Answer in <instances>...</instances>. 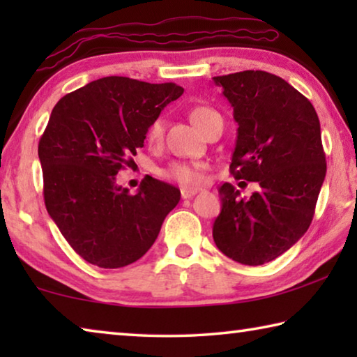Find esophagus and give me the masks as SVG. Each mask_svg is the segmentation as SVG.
<instances>
[{
    "mask_svg": "<svg viewBox=\"0 0 357 357\" xmlns=\"http://www.w3.org/2000/svg\"><path fill=\"white\" fill-rule=\"evenodd\" d=\"M197 193V189H189V187H183L181 189V197L183 198H192Z\"/></svg>",
    "mask_w": 357,
    "mask_h": 357,
    "instance_id": "obj_1",
    "label": "esophagus"
}]
</instances>
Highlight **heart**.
I'll use <instances>...</instances> for the list:
<instances>
[{
  "label": "heart",
  "mask_w": 357,
  "mask_h": 357,
  "mask_svg": "<svg viewBox=\"0 0 357 357\" xmlns=\"http://www.w3.org/2000/svg\"><path fill=\"white\" fill-rule=\"evenodd\" d=\"M214 113V110H211L208 107H195L190 112V119L193 121V124L197 126L198 129L203 130L204 124H206V119ZM164 128H165V121L162 116H157L153 119V123L148 126L146 129V140L149 143H159L164 137ZM165 178L178 181L179 184L184 185H198L203 181V172L200 165L195 164H187V162H174V164L168 165L164 172H162Z\"/></svg>",
  "instance_id": "obj_1"
}]
</instances>
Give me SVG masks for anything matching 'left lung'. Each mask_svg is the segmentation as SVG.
<instances>
[{
  "mask_svg": "<svg viewBox=\"0 0 357 357\" xmlns=\"http://www.w3.org/2000/svg\"><path fill=\"white\" fill-rule=\"evenodd\" d=\"M233 107L234 179L258 183L249 200L225 183L213 227L215 245L241 264L259 266L285 253L309 229L326 176L321 129L310 100L264 70L214 77Z\"/></svg>",
  "mask_w": 357,
  "mask_h": 357,
  "instance_id": "obj_1",
  "label": "left lung"
}]
</instances>
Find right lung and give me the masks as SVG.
Masks as SVG:
<instances>
[{"label": "right lung", "instance_id": "1", "mask_svg": "<svg viewBox=\"0 0 357 357\" xmlns=\"http://www.w3.org/2000/svg\"><path fill=\"white\" fill-rule=\"evenodd\" d=\"M184 88L104 77L66 94L39 140L48 214L84 261L104 269L137 261L154 244L181 192L151 179L135 195L116 184L143 148L148 126Z\"/></svg>", "mask_w": 357, "mask_h": 357}]
</instances>
